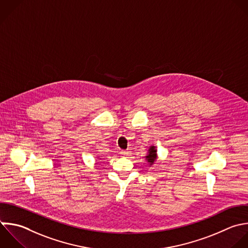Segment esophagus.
I'll return each mask as SVG.
<instances>
[{"label":"esophagus","instance_id":"34e87169","mask_svg":"<svg viewBox=\"0 0 248 248\" xmlns=\"http://www.w3.org/2000/svg\"><path fill=\"white\" fill-rule=\"evenodd\" d=\"M130 153H131V152H130L129 150H122V151H121V154H122L123 156H128Z\"/></svg>","mask_w":248,"mask_h":248}]
</instances>
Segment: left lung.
<instances>
[{
  "mask_svg": "<svg viewBox=\"0 0 248 248\" xmlns=\"http://www.w3.org/2000/svg\"><path fill=\"white\" fill-rule=\"evenodd\" d=\"M156 159H157V149H156V146L151 145L149 147V149H148V152H147L146 156H145V160L147 161L149 167H151L154 164V162L156 161Z\"/></svg>",
  "mask_w": 248,
  "mask_h": 248,
  "instance_id": "left-lung-1",
  "label": "left lung"
}]
</instances>
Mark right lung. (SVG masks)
<instances>
[{
    "mask_svg": "<svg viewBox=\"0 0 248 248\" xmlns=\"http://www.w3.org/2000/svg\"><path fill=\"white\" fill-rule=\"evenodd\" d=\"M100 159H101V158H100Z\"/></svg>",
    "mask_w": 248,
    "mask_h": 248,
    "instance_id": "add662e5",
    "label": "right lung"
}]
</instances>
